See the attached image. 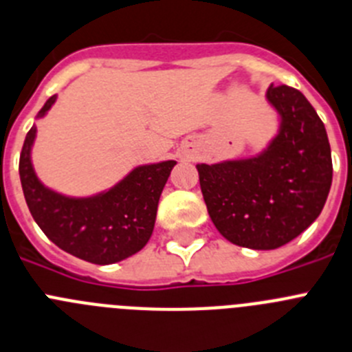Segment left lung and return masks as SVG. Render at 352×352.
Returning a JSON list of instances; mask_svg holds the SVG:
<instances>
[{"mask_svg": "<svg viewBox=\"0 0 352 352\" xmlns=\"http://www.w3.org/2000/svg\"><path fill=\"white\" fill-rule=\"evenodd\" d=\"M281 118L267 149L250 160L196 165L210 219L228 241L274 250L309 228L331 186V151L323 121L295 88H267Z\"/></svg>", "mask_w": 352, "mask_h": 352, "instance_id": "left-lung-1", "label": "left lung"}]
</instances>
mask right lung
<instances>
[{"label": "right lung", "mask_w": 352, "mask_h": 352, "mask_svg": "<svg viewBox=\"0 0 352 352\" xmlns=\"http://www.w3.org/2000/svg\"><path fill=\"white\" fill-rule=\"evenodd\" d=\"M55 95L41 107L43 118L54 106ZM36 126L25 135L19 173L32 219L67 254L91 264L120 262L142 250L156 221L157 201L177 161L137 166L120 184L91 198H67L50 191L36 177L31 147Z\"/></svg>", "instance_id": "add662e5"}]
</instances>
